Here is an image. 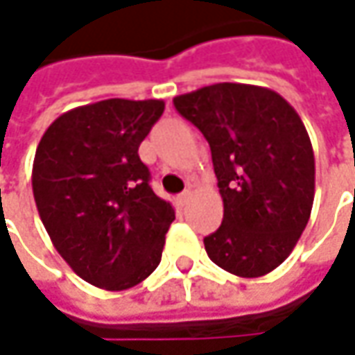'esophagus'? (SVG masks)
<instances>
[{"instance_id": "obj_1", "label": "esophagus", "mask_w": 355, "mask_h": 355, "mask_svg": "<svg viewBox=\"0 0 355 355\" xmlns=\"http://www.w3.org/2000/svg\"><path fill=\"white\" fill-rule=\"evenodd\" d=\"M189 196H191V191H189V189H185V191H182V193H180L178 198H175V201H178V205H180V207H184L185 203H187V199H189Z\"/></svg>"}]
</instances>
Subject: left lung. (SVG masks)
<instances>
[{"label":"left lung","mask_w":355,"mask_h":355,"mask_svg":"<svg viewBox=\"0 0 355 355\" xmlns=\"http://www.w3.org/2000/svg\"><path fill=\"white\" fill-rule=\"evenodd\" d=\"M173 106L211 148L223 223L203 239L209 259L243 279L275 270L314 203V152L300 116L279 92L239 83L180 94Z\"/></svg>","instance_id":"8db88e82"}]
</instances>
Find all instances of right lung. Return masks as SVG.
I'll return each mask as SVG.
<instances>
[{
  "label": "right lung",
  "instance_id": "1",
  "mask_svg": "<svg viewBox=\"0 0 355 355\" xmlns=\"http://www.w3.org/2000/svg\"><path fill=\"white\" fill-rule=\"evenodd\" d=\"M164 101L108 98L57 118L37 146V211L67 265L104 291H126L162 261L175 211L150 187L138 148Z\"/></svg>",
  "mask_w": 355,
  "mask_h": 355
}]
</instances>
